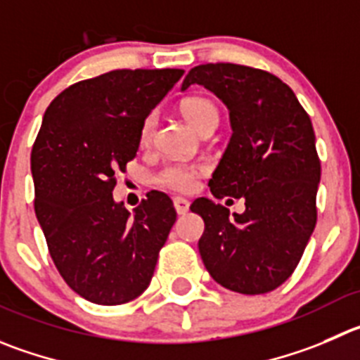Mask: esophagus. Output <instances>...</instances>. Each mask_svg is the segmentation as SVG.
Here are the masks:
<instances>
[{"label": "esophagus", "instance_id": "esophagus-1", "mask_svg": "<svg viewBox=\"0 0 360 360\" xmlns=\"http://www.w3.org/2000/svg\"><path fill=\"white\" fill-rule=\"evenodd\" d=\"M173 205H174V210H176V214H186V212H189V201L186 200V198H174L173 200Z\"/></svg>", "mask_w": 360, "mask_h": 360}]
</instances>
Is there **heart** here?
<instances>
[{"mask_svg":"<svg viewBox=\"0 0 360 360\" xmlns=\"http://www.w3.org/2000/svg\"><path fill=\"white\" fill-rule=\"evenodd\" d=\"M182 115L186 116L187 122L193 127H196L198 131H201L203 127L210 125V123H219V109L212 101L205 97H191L182 102ZM157 120L155 115H148L143 120L141 127H139V143L143 146L148 145L153 138V131H155ZM205 171V166L200 162H171L164 166L159 173L155 174V182L160 187L166 189L176 191V193H189L196 187L198 176Z\"/></svg>","mask_w":360,"mask_h":360,"instance_id":"1","label":"heart"}]
</instances>
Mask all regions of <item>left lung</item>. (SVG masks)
Wrapping results in <instances>:
<instances>
[{
	"instance_id": "8db88e82",
	"label": "left lung",
	"mask_w": 360,
	"mask_h": 360,
	"mask_svg": "<svg viewBox=\"0 0 360 360\" xmlns=\"http://www.w3.org/2000/svg\"><path fill=\"white\" fill-rule=\"evenodd\" d=\"M201 84L229 111L231 138L212 174V194L244 198V214L198 198L205 221L198 248L219 285L244 295L276 290L293 274L316 224L320 159L313 123L288 84L233 63L194 67L182 83Z\"/></svg>"
}]
</instances>
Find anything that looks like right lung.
I'll list each match as a JSON object with an SVG mask.
<instances>
[{
	"mask_svg": "<svg viewBox=\"0 0 360 360\" xmlns=\"http://www.w3.org/2000/svg\"><path fill=\"white\" fill-rule=\"evenodd\" d=\"M184 70H112L79 81L49 104L32 152L35 214L58 272L101 306L148 288L176 221L159 191L129 212L115 201V174L139 148V127Z\"/></svg>",
	"mask_w": 360,
	"mask_h": 360,
	"instance_id": "add662e5",
	"label": "right lung"
}]
</instances>
